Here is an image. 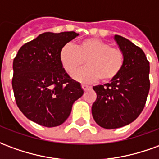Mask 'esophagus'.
<instances>
[{
    "mask_svg": "<svg viewBox=\"0 0 159 159\" xmlns=\"http://www.w3.org/2000/svg\"><path fill=\"white\" fill-rule=\"evenodd\" d=\"M82 89H83L84 91H86L87 89H89V86H88V85H85V84H83V85H82Z\"/></svg>",
    "mask_w": 159,
    "mask_h": 159,
    "instance_id": "obj_1",
    "label": "esophagus"
}]
</instances>
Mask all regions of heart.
Wrapping results in <instances>:
<instances>
[{
    "label": "heart",
    "instance_id": "1",
    "mask_svg": "<svg viewBox=\"0 0 159 159\" xmlns=\"http://www.w3.org/2000/svg\"><path fill=\"white\" fill-rule=\"evenodd\" d=\"M59 59L66 72L74 75L80 83H92L100 78L103 83L114 80L120 74L124 66V55L120 48L111 47L109 42L99 38H86L75 47L67 43L59 52Z\"/></svg>",
    "mask_w": 159,
    "mask_h": 159
}]
</instances>
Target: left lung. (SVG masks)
<instances>
[{
    "label": "left lung",
    "instance_id": "obj_1",
    "mask_svg": "<svg viewBox=\"0 0 159 159\" xmlns=\"http://www.w3.org/2000/svg\"><path fill=\"white\" fill-rule=\"evenodd\" d=\"M124 55V66L111 83L93 87L96 100L92 115L98 125L111 129L125 126L139 117L150 89V66L142 49L129 40L115 35Z\"/></svg>",
    "mask_w": 159,
    "mask_h": 159
}]
</instances>
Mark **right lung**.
I'll use <instances>...</instances> for the list:
<instances>
[{"mask_svg": "<svg viewBox=\"0 0 159 159\" xmlns=\"http://www.w3.org/2000/svg\"><path fill=\"white\" fill-rule=\"evenodd\" d=\"M79 34L45 32L23 45L13 59L12 85L17 106L42 126L62 124L83 94L79 83L63 68L60 50Z\"/></svg>", "mask_w": 159, "mask_h": 159, "instance_id": "1", "label": "right lung"}]
</instances>
